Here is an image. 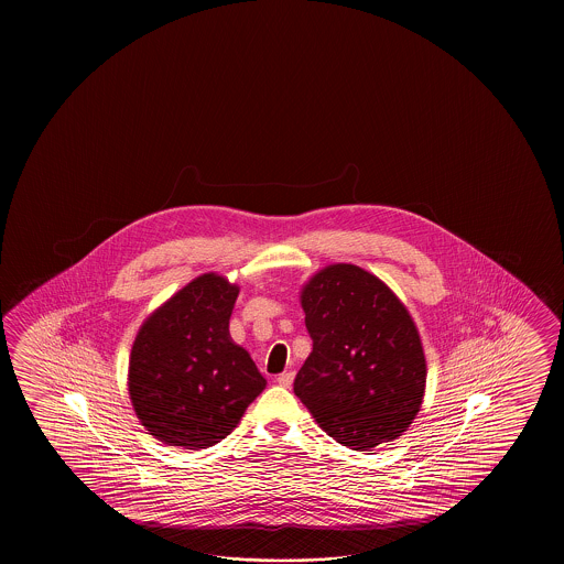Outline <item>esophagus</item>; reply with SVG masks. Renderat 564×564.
Returning a JSON list of instances; mask_svg holds the SVG:
<instances>
[{"label":"esophagus","mask_w":564,"mask_h":564,"mask_svg":"<svg viewBox=\"0 0 564 564\" xmlns=\"http://www.w3.org/2000/svg\"><path fill=\"white\" fill-rule=\"evenodd\" d=\"M292 381H294V371L280 372L276 377V383L280 384V387H290Z\"/></svg>","instance_id":"esophagus-1"}]
</instances>
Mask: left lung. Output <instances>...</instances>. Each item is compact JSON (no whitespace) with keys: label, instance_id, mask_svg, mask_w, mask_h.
I'll use <instances>...</instances> for the list:
<instances>
[{"label":"left lung","instance_id":"1","mask_svg":"<svg viewBox=\"0 0 564 564\" xmlns=\"http://www.w3.org/2000/svg\"><path fill=\"white\" fill-rule=\"evenodd\" d=\"M300 299L312 352L294 379L296 397L350 449L397 440L420 411L427 377L408 308L352 264L324 268Z\"/></svg>","mask_w":564,"mask_h":564}]
</instances>
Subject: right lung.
Here are the masks:
<instances>
[{
  "label": "right lung",
  "mask_w": 564,
  "mask_h": 564,
  "mask_svg": "<svg viewBox=\"0 0 564 564\" xmlns=\"http://www.w3.org/2000/svg\"><path fill=\"white\" fill-rule=\"evenodd\" d=\"M238 286L204 274L144 321L129 362V393L147 432L169 445L205 449L240 423L264 391L248 350L229 338Z\"/></svg>",
  "instance_id": "add662e5"
}]
</instances>
